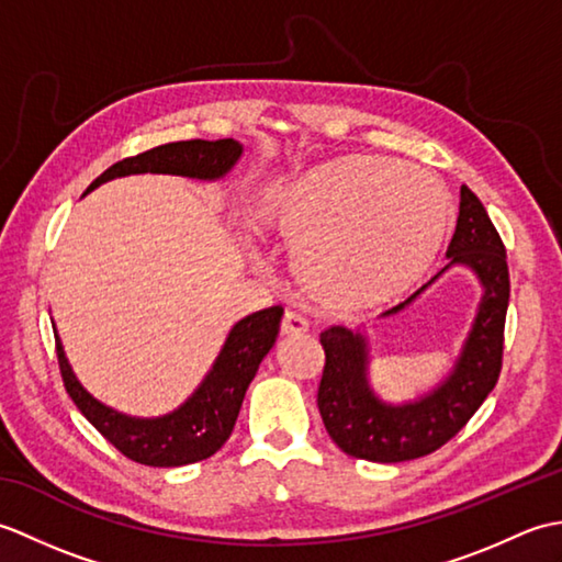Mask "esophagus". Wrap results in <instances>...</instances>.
<instances>
[{
  "instance_id": "esophagus-1",
  "label": "esophagus",
  "mask_w": 562,
  "mask_h": 562,
  "mask_svg": "<svg viewBox=\"0 0 562 562\" xmlns=\"http://www.w3.org/2000/svg\"><path fill=\"white\" fill-rule=\"evenodd\" d=\"M308 330V321L296 312H284L282 316V333L284 336H302Z\"/></svg>"
}]
</instances>
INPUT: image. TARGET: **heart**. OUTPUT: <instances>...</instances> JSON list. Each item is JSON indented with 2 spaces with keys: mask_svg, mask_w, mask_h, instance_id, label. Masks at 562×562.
Segmentation results:
<instances>
[{
  "mask_svg": "<svg viewBox=\"0 0 562 562\" xmlns=\"http://www.w3.org/2000/svg\"><path fill=\"white\" fill-rule=\"evenodd\" d=\"M258 222L292 248V274L308 300L367 312L411 292L435 266L451 200L425 169L345 154L270 188Z\"/></svg>",
  "mask_w": 562,
  "mask_h": 562,
  "instance_id": "heart-1",
  "label": "heart"
}]
</instances>
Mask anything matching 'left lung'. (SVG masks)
Instances as JSON below:
<instances>
[{
    "label": "left lung",
    "mask_w": 562,
    "mask_h": 562,
    "mask_svg": "<svg viewBox=\"0 0 562 562\" xmlns=\"http://www.w3.org/2000/svg\"><path fill=\"white\" fill-rule=\"evenodd\" d=\"M449 262L403 304L379 318L405 312L429 284L451 268H465L481 284V302L461 352L435 389L413 401L379 398L369 381V338L364 326H330L321 333L326 352L318 386V411L330 439L355 459L398 463L439 449L471 420L497 384L503 369V336L509 304V272L503 238L483 202L461 186L457 232L447 248Z\"/></svg>",
    "instance_id": "8db88e82"
}]
</instances>
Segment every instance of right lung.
Returning a JSON list of instances; mask_svg holds the SVG:
<instances>
[{
    "mask_svg": "<svg viewBox=\"0 0 562 562\" xmlns=\"http://www.w3.org/2000/svg\"><path fill=\"white\" fill-rule=\"evenodd\" d=\"M241 154L244 145H238L236 139L169 142V145L154 147L137 154V157L113 164L87 188L83 195L113 181V178L137 173H169L195 178V181H220L234 169ZM282 314V306H268L236 321L217 360L212 362L210 372L200 381L198 389L178 408L159 417L125 415L93 398L71 369L63 340L55 336L59 372H63L69 398L75 401L81 415L117 451L137 463L176 469V465L210 459L229 439L246 389L254 381L262 357L278 340Z\"/></svg>",
    "mask_w": 562,
    "mask_h": 562,
    "instance_id": "add662e5",
    "label": "right lung"
}]
</instances>
